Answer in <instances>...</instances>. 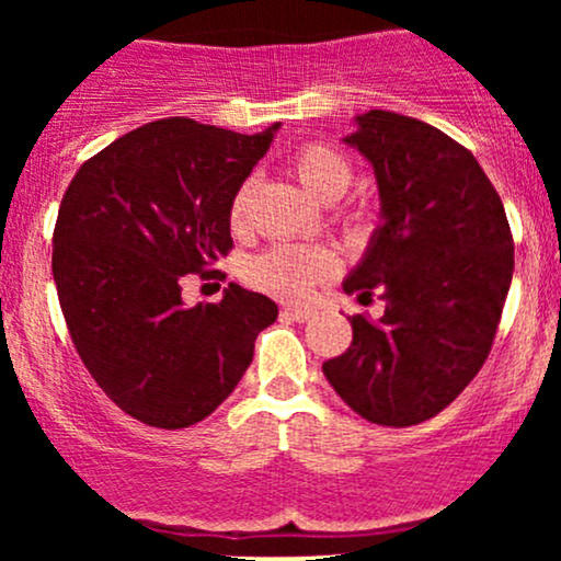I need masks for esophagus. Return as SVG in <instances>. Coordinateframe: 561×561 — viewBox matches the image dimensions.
<instances>
[{
  "instance_id": "obj_1",
  "label": "esophagus",
  "mask_w": 561,
  "mask_h": 561,
  "mask_svg": "<svg viewBox=\"0 0 561 561\" xmlns=\"http://www.w3.org/2000/svg\"><path fill=\"white\" fill-rule=\"evenodd\" d=\"M282 313H285V317H289L293 321H308L313 317L311 308H298V306H287Z\"/></svg>"
}]
</instances>
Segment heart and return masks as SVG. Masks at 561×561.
<instances>
[{
    "mask_svg": "<svg viewBox=\"0 0 561 561\" xmlns=\"http://www.w3.org/2000/svg\"><path fill=\"white\" fill-rule=\"evenodd\" d=\"M293 173L302 190L321 203H334L353 182V169L343 152L330 145H302L293 156ZM253 182H244L229 205L231 229L240 231L248 221ZM337 272V259L321 244H274L244 263V279L263 293L282 300H300L313 285Z\"/></svg>",
    "mask_w": 561,
    "mask_h": 561,
    "instance_id": "1",
    "label": "heart"
}]
</instances>
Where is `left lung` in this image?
<instances>
[{"mask_svg":"<svg viewBox=\"0 0 561 561\" xmlns=\"http://www.w3.org/2000/svg\"><path fill=\"white\" fill-rule=\"evenodd\" d=\"M343 141L379 190V227L343 289L358 300L377 289L385 313L353 317L351 347L321 369L364 420L411 427L485 364L514 274L512 231L491 179L440 128L369 111Z\"/></svg>","mask_w":561,"mask_h":561,"instance_id":"8db88e82","label":"left lung"}]
</instances>
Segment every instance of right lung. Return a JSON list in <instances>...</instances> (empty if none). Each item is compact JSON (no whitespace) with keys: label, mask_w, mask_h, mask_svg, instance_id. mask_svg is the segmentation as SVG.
<instances>
[{"label":"right lung","mask_w":561,"mask_h":561,"mask_svg":"<svg viewBox=\"0 0 561 561\" xmlns=\"http://www.w3.org/2000/svg\"><path fill=\"white\" fill-rule=\"evenodd\" d=\"M282 124L261 134L163 118L76 171L55 224L53 276L70 340L105 396L150 427L203 422L274 324L266 295L234 282L184 306L182 276L231 250L229 205Z\"/></svg>","instance_id":"1"}]
</instances>
